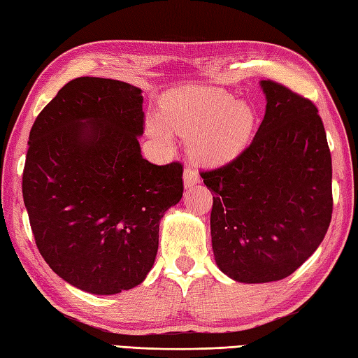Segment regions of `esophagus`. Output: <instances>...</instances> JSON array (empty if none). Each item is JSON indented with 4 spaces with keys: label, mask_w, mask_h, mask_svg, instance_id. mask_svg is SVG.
<instances>
[{
    "label": "esophagus",
    "mask_w": 358,
    "mask_h": 358,
    "mask_svg": "<svg viewBox=\"0 0 358 358\" xmlns=\"http://www.w3.org/2000/svg\"><path fill=\"white\" fill-rule=\"evenodd\" d=\"M183 181H185V187L189 189L195 186L200 181V177H199V172L192 169V167H186L185 169V173H183Z\"/></svg>",
    "instance_id": "1"
}]
</instances>
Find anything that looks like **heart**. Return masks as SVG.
Masks as SVG:
<instances>
[{
  "mask_svg": "<svg viewBox=\"0 0 358 358\" xmlns=\"http://www.w3.org/2000/svg\"><path fill=\"white\" fill-rule=\"evenodd\" d=\"M161 122L191 144L192 155L208 166L236 159L253 135L256 115L248 103L237 102L220 88L186 87L172 93L161 107ZM163 125L149 122L159 141L169 143Z\"/></svg>",
  "mask_w": 358,
  "mask_h": 358,
  "instance_id": "heart-1",
  "label": "heart"
}]
</instances>
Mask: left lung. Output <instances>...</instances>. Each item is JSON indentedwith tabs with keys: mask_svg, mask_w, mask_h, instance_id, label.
Returning a JSON list of instances; mask_svg holds the SVG:
<instances>
[{
	"mask_svg": "<svg viewBox=\"0 0 358 358\" xmlns=\"http://www.w3.org/2000/svg\"><path fill=\"white\" fill-rule=\"evenodd\" d=\"M265 116L239 157L201 172L214 192L213 251L237 282L279 281L320 247L332 219V158L313 102L261 80Z\"/></svg>",
	"mask_w": 358,
	"mask_h": 358,
	"instance_id": "8db88e82",
	"label": "left lung"
}]
</instances>
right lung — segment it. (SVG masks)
<instances>
[{"label":"right lung","mask_w":358,"mask_h":358,"mask_svg":"<svg viewBox=\"0 0 358 358\" xmlns=\"http://www.w3.org/2000/svg\"><path fill=\"white\" fill-rule=\"evenodd\" d=\"M141 93L121 80L77 77L29 133L23 199L35 243L55 275L93 295L144 281L159 222L183 195V166L141 155Z\"/></svg>","instance_id":"obj_1"}]
</instances>
